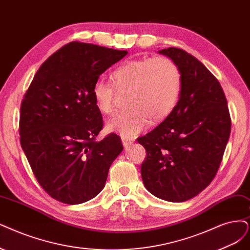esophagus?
Segmentation results:
<instances>
[{"mask_svg": "<svg viewBox=\"0 0 250 250\" xmlns=\"http://www.w3.org/2000/svg\"><path fill=\"white\" fill-rule=\"evenodd\" d=\"M122 141H123L124 146L125 147V148H127V147H130L135 142V139H134V138H132V137L123 136L122 137Z\"/></svg>", "mask_w": 250, "mask_h": 250, "instance_id": "1", "label": "esophagus"}]
</instances>
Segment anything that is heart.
Here are the masks:
<instances>
[{"mask_svg": "<svg viewBox=\"0 0 250 250\" xmlns=\"http://www.w3.org/2000/svg\"><path fill=\"white\" fill-rule=\"evenodd\" d=\"M119 91H127V109L107 122V130L133 137L151 123L167 118L176 107L182 88L181 72L167 57L145 58L123 63L111 75ZM97 109L112 113L115 89L109 83L97 81L91 89Z\"/></svg>", "mask_w": 250, "mask_h": 250, "instance_id": "obj_1", "label": "heart"}]
</instances>
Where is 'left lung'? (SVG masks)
<instances>
[{"instance_id":"left-lung-1","label":"left lung","mask_w":250,"mask_h":250,"mask_svg":"<svg viewBox=\"0 0 250 250\" xmlns=\"http://www.w3.org/2000/svg\"><path fill=\"white\" fill-rule=\"evenodd\" d=\"M159 53L176 62L182 88L164 122L138 142L146 149L141 176L146 189L169 202L188 201L213 180L230 133V117L218 80L200 61L179 48Z\"/></svg>"}]
</instances>
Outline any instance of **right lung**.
Returning <instances> with one entry per match:
<instances>
[{"label":"right lung","mask_w":250,"mask_h":250,"mask_svg":"<svg viewBox=\"0 0 250 250\" xmlns=\"http://www.w3.org/2000/svg\"><path fill=\"white\" fill-rule=\"evenodd\" d=\"M126 54L70 42L41 64L23 97L21 147L42 188L64 204H81L98 196L111 164L124 149L114 133L96 140L103 118L91 89L101 74Z\"/></svg>","instance_id":"add662e5"}]
</instances>
